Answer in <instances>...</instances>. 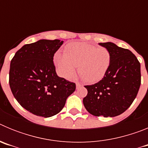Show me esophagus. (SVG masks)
I'll return each instance as SVG.
<instances>
[{
  "label": "esophagus",
  "instance_id": "obj_1",
  "mask_svg": "<svg viewBox=\"0 0 148 148\" xmlns=\"http://www.w3.org/2000/svg\"><path fill=\"white\" fill-rule=\"evenodd\" d=\"M76 84V88H78V87H82V84H81L80 83H78V82H76V84Z\"/></svg>",
  "mask_w": 148,
  "mask_h": 148
}]
</instances>
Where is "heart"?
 Instances as JSON below:
<instances>
[{"label": "heart", "mask_w": 148, "mask_h": 148, "mask_svg": "<svg viewBox=\"0 0 148 148\" xmlns=\"http://www.w3.org/2000/svg\"><path fill=\"white\" fill-rule=\"evenodd\" d=\"M57 71L61 77L70 78L76 66L78 73L88 83H95L104 78L111 64L110 52L105 47H96L86 43H72L66 46L64 54L54 56Z\"/></svg>", "instance_id": "1"}]
</instances>
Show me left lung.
Wrapping results in <instances>:
<instances>
[{
    "label": "left lung",
    "mask_w": 148,
    "mask_h": 148,
    "mask_svg": "<svg viewBox=\"0 0 148 148\" xmlns=\"http://www.w3.org/2000/svg\"><path fill=\"white\" fill-rule=\"evenodd\" d=\"M99 45L110 52V66L98 83L84 86L87 95L83 103L93 116L114 117L124 113L136 97L141 84V65L129 49L111 42Z\"/></svg>",
    "instance_id": "obj_1"
}]
</instances>
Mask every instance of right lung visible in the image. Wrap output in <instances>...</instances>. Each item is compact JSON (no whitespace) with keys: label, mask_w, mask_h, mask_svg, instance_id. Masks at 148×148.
Instances as JSON below:
<instances>
[{"label":"right lung","mask_w":148,"mask_h":148,"mask_svg":"<svg viewBox=\"0 0 148 148\" xmlns=\"http://www.w3.org/2000/svg\"><path fill=\"white\" fill-rule=\"evenodd\" d=\"M63 40H42L25 44L12 59L10 86L14 97L32 114L48 118L58 114L75 84L60 78L53 57Z\"/></svg>","instance_id":"1"}]
</instances>
